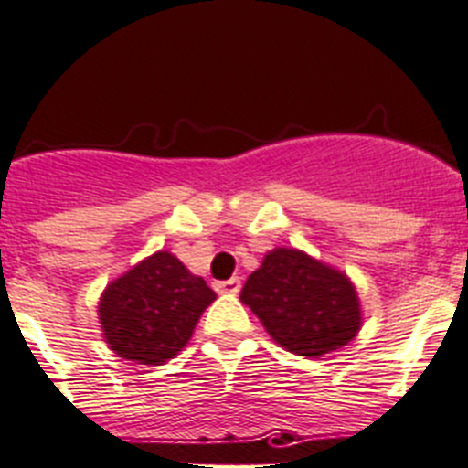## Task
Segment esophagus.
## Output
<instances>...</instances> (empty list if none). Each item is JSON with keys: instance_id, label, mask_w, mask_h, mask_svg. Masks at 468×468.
Segmentation results:
<instances>
[{"instance_id": "1", "label": "esophagus", "mask_w": 468, "mask_h": 468, "mask_svg": "<svg viewBox=\"0 0 468 468\" xmlns=\"http://www.w3.org/2000/svg\"><path fill=\"white\" fill-rule=\"evenodd\" d=\"M216 290L222 294H237L239 290H241V278L234 276V278H229V281L216 282Z\"/></svg>"}]
</instances>
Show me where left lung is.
<instances>
[{
	"label": "left lung",
	"mask_w": 468,
	"mask_h": 468,
	"mask_svg": "<svg viewBox=\"0 0 468 468\" xmlns=\"http://www.w3.org/2000/svg\"><path fill=\"white\" fill-rule=\"evenodd\" d=\"M241 302L278 346L302 357L346 346L362 320L353 282L294 248H276L264 257L262 267L248 276Z\"/></svg>",
	"instance_id": "8db88e82"
}]
</instances>
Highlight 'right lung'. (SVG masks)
I'll return each instance as SVG.
<instances>
[{"instance_id": "1", "label": "right lung", "mask_w": 468, "mask_h": 468, "mask_svg": "<svg viewBox=\"0 0 468 468\" xmlns=\"http://www.w3.org/2000/svg\"><path fill=\"white\" fill-rule=\"evenodd\" d=\"M216 292L192 276L178 257L155 252L106 287L100 320L106 343L120 357L162 364L190 341Z\"/></svg>"}]
</instances>
